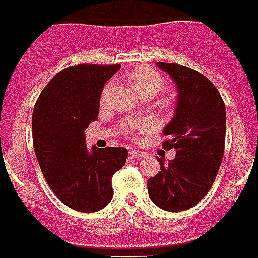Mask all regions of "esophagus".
<instances>
[{"mask_svg":"<svg viewBox=\"0 0 258 258\" xmlns=\"http://www.w3.org/2000/svg\"><path fill=\"white\" fill-rule=\"evenodd\" d=\"M129 156H131L132 158H144L146 156V154L142 153V152H139V150H133V149H132L131 152H129Z\"/></svg>","mask_w":258,"mask_h":258,"instance_id":"obj_1","label":"esophagus"}]
</instances>
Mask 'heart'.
Returning <instances> with one entry per match:
<instances>
[{
	"instance_id": "heart-1",
	"label": "heart",
	"mask_w": 258,
	"mask_h": 258,
	"mask_svg": "<svg viewBox=\"0 0 258 258\" xmlns=\"http://www.w3.org/2000/svg\"><path fill=\"white\" fill-rule=\"evenodd\" d=\"M129 78H131L132 85L144 97L157 96L160 92L165 89V80L161 74L149 67H137L132 72ZM109 89H110V85L105 86L102 96H101V102L106 100ZM136 131L141 133L145 131V125H136Z\"/></svg>"
}]
</instances>
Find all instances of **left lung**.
Segmentation results:
<instances>
[{"mask_svg": "<svg viewBox=\"0 0 258 258\" xmlns=\"http://www.w3.org/2000/svg\"><path fill=\"white\" fill-rule=\"evenodd\" d=\"M178 89L174 117L164 129L165 149H174L168 164L160 158L161 172L148 180V193L158 208L168 212L190 209L213 185L224 156L225 104L217 88L195 69L157 62Z\"/></svg>", "mask_w": 258, "mask_h": 258, "instance_id": "1", "label": "left lung"}]
</instances>
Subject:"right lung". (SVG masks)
<instances>
[{
  "label": "right lung",
  "instance_id": "obj_1",
  "mask_svg": "<svg viewBox=\"0 0 258 258\" xmlns=\"http://www.w3.org/2000/svg\"><path fill=\"white\" fill-rule=\"evenodd\" d=\"M121 65L80 63L62 69L41 92L32 117L33 145L45 180L67 207L101 211L113 199L112 177L125 148L86 149L84 132L96 121L105 82Z\"/></svg>",
  "mask_w": 258,
  "mask_h": 258
}]
</instances>
